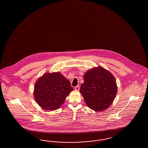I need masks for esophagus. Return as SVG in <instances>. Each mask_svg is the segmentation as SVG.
Masks as SVG:
<instances>
[{"mask_svg": "<svg viewBox=\"0 0 148 148\" xmlns=\"http://www.w3.org/2000/svg\"><path fill=\"white\" fill-rule=\"evenodd\" d=\"M80 90V88H79V86H77L75 87V90L76 91H79Z\"/></svg>", "mask_w": 148, "mask_h": 148, "instance_id": "34e87169", "label": "esophagus"}]
</instances>
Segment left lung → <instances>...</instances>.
<instances>
[{
    "mask_svg": "<svg viewBox=\"0 0 148 148\" xmlns=\"http://www.w3.org/2000/svg\"><path fill=\"white\" fill-rule=\"evenodd\" d=\"M84 79L80 92L88 107L95 112L109 108L116 98L118 88L112 73L98 66L86 72Z\"/></svg>",
    "mask_w": 148,
    "mask_h": 148,
    "instance_id": "1",
    "label": "left lung"
}]
</instances>
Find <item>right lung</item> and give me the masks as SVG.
I'll use <instances>...</instances> for the list:
<instances>
[{
    "label": "right lung",
    "mask_w": 148,
    "mask_h": 148,
    "mask_svg": "<svg viewBox=\"0 0 148 148\" xmlns=\"http://www.w3.org/2000/svg\"><path fill=\"white\" fill-rule=\"evenodd\" d=\"M73 90L70 81L61 73L48 72L36 81L34 97L40 108L53 111L62 106Z\"/></svg>",
    "instance_id": "right-lung-1"
}]
</instances>
